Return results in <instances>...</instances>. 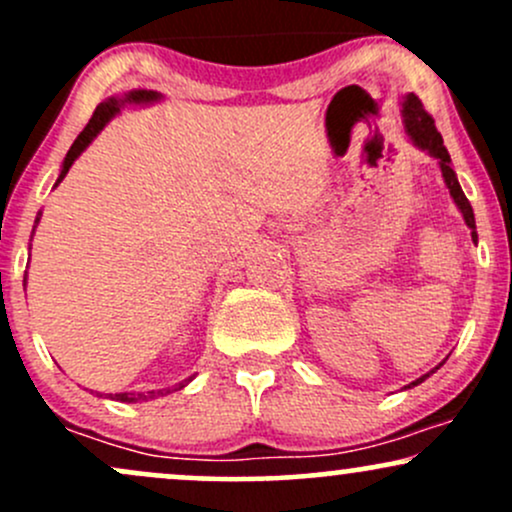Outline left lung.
<instances>
[{"label": "left lung", "mask_w": 512, "mask_h": 512, "mask_svg": "<svg viewBox=\"0 0 512 512\" xmlns=\"http://www.w3.org/2000/svg\"><path fill=\"white\" fill-rule=\"evenodd\" d=\"M399 115H402V125H404V134L409 137V142L416 146V149L426 151L428 156L436 158L438 168H440V175H443V182L445 187L450 190V197L452 202H455V207L460 209L464 223H467V228L472 231V240L474 243H479V236H477V221H474V209L472 204H469V199L464 197L460 182H457V173L452 170V161H450V154L448 149L443 146V137H440V132L433 125V117L426 113L424 105H421L419 96H414V93H404L402 98H399ZM448 361V358H445ZM445 361H440L436 368H431L428 373L421 375V378H416L414 383L404 385V390H411V387L421 385L426 378H431L436 370L443 366Z\"/></svg>", "instance_id": "1"}]
</instances>
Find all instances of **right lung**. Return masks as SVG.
<instances>
[{
    "label": "right lung",
    "instance_id": "1",
    "mask_svg": "<svg viewBox=\"0 0 512 512\" xmlns=\"http://www.w3.org/2000/svg\"><path fill=\"white\" fill-rule=\"evenodd\" d=\"M163 101V93L158 91H149V88H134V91H127L125 96H110L105 98V101L98 105L96 113H93L91 120H88V125L84 127V132L76 137V142L72 144V149L67 151V156H64L62 161V168H60V175H57L55 180V187L60 185L64 180V175L69 173V168L74 166V161L79 158L84 151L91 146L93 139L98 137V134L103 132L105 125H108L113 117H117L122 113L125 108H144V105H154V103H161ZM40 216H43V211H38V216H35V223H33V233L35 228H38L40 223ZM28 252H31V245H28ZM31 260V257H28ZM23 286H26V276H23ZM195 380V375H190V378L180 380L178 385H175V390H180V387H185L187 383H192ZM170 387H163V390H151V392H115V395H108V399H115V402H125V404H134V402H149V399H154L158 395H168ZM98 395V392H96ZM103 397V395H98Z\"/></svg>",
    "mask_w": 512,
    "mask_h": 512
}]
</instances>
